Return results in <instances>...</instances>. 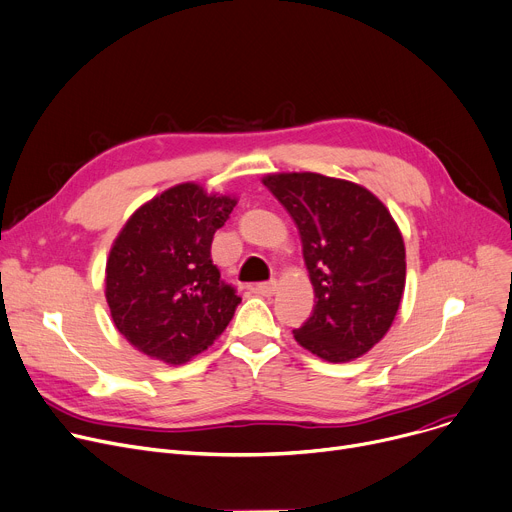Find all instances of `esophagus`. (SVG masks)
Instances as JSON below:
<instances>
[{"label": "esophagus", "mask_w": 512, "mask_h": 512, "mask_svg": "<svg viewBox=\"0 0 512 512\" xmlns=\"http://www.w3.org/2000/svg\"><path fill=\"white\" fill-rule=\"evenodd\" d=\"M251 290H253L255 294H261V296H271V294H276V290H278V282H276V280H271V282L253 284V286H251Z\"/></svg>", "instance_id": "34e87169"}]
</instances>
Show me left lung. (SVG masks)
Segmentation results:
<instances>
[{"instance_id":"8db88e82","label":"left lung","mask_w":512,"mask_h":512,"mask_svg":"<svg viewBox=\"0 0 512 512\" xmlns=\"http://www.w3.org/2000/svg\"><path fill=\"white\" fill-rule=\"evenodd\" d=\"M261 183L294 220L315 309L294 339L327 362H352L391 329L405 290L403 236L366 187L319 173H269Z\"/></svg>"}]
</instances>
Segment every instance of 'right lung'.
Segmentation results:
<instances>
[{
	"instance_id": "add662e5",
	"label": "right lung",
	"mask_w": 512,
	"mask_h": 512,
	"mask_svg": "<svg viewBox=\"0 0 512 512\" xmlns=\"http://www.w3.org/2000/svg\"><path fill=\"white\" fill-rule=\"evenodd\" d=\"M236 201L179 183L142 203L119 230L105 296L115 327L138 352L181 366L228 327L241 298L220 280L210 249Z\"/></svg>"
}]
</instances>
